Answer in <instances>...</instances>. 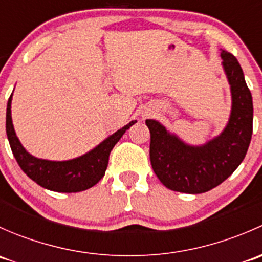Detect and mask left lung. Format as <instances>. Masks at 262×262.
<instances>
[{"instance_id": "1", "label": "left lung", "mask_w": 262, "mask_h": 262, "mask_svg": "<svg viewBox=\"0 0 262 262\" xmlns=\"http://www.w3.org/2000/svg\"><path fill=\"white\" fill-rule=\"evenodd\" d=\"M222 66L231 87L228 123L207 143L191 146L155 119H147L150 132L149 158L153 171L167 189L202 194L218 186L244 161L252 136V96L244 71L234 55L221 50Z\"/></svg>"}]
</instances>
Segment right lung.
<instances>
[{
	"label": "right lung",
	"mask_w": 262,
	"mask_h": 262,
	"mask_svg": "<svg viewBox=\"0 0 262 262\" xmlns=\"http://www.w3.org/2000/svg\"><path fill=\"white\" fill-rule=\"evenodd\" d=\"M11 101L12 94L7 102L6 133L18 166L41 187L57 192H78L96 185L104 178L112 149L123 134L137 123V120H132L80 157L67 161L43 160L30 155L18 141L12 124Z\"/></svg>",
	"instance_id": "right-lung-1"
}]
</instances>
